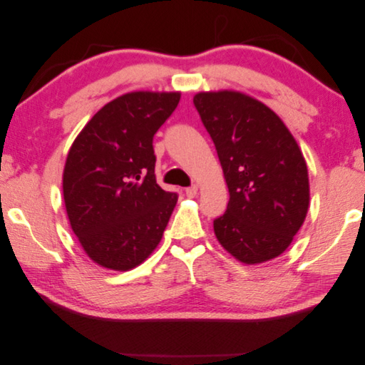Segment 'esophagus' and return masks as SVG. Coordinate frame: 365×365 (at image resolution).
Segmentation results:
<instances>
[{"label":"esophagus","instance_id":"34e87169","mask_svg":"<svg viewBox=\"0 0 365 365\" xmlns=\"http://www.w3.org/2000/svg\"><path fill=\"white\" fill-rule=\"evenodd\" d=\"M196 193H197V185H196V184H193V185H190V187H187V189H185V195L189 196V197L196 196Z\"/></svg>","mask_w":365,"mask_h":365}]
</instances>
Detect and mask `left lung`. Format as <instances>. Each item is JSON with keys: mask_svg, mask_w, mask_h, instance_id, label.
Returning <instances> with one entry per match:
<instances>
[{"mask_svg": "<svg viewBox=\"0 0 365 365\" xmlns=\"http://www.w3.org/2000/svg\"><path fill=\"white\" fill-rule=\"evenodd\" d=\"M195 108L212 137L228 185L215 235L231 256L252 264L291 245L309 207L303 153L274 111L237 91L200 93Z\"/></svg>", "mask_w": 365, "mask_h": 365, "instance_id": "left-lung-1", "label": "left lung"}]
</instances>
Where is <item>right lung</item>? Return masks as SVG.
<instances>
[{
	"instance_id": "right-lung-1",
	"label": "right lung",
	"mask_w": 365,
	"mask_h": 365,
	"mask_svg": "<svg viewBox=\"0 0 365 365\" xmlns=\"http://www.w3.org/2000/svg\"><path fill=\"white\" fill-rule=\"evenodd\" d=\"M180 93H129L106 103L74 140L63 169V201L88 257L128 271L157 248L178 201L155 180L153 135Z\"/></svg>"
}]
</instances>
